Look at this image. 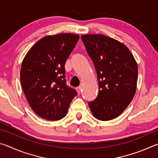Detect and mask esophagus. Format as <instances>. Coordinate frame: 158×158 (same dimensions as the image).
<instances>
[{
	"label": "esophagus",
	"mask_w": 158,
	"mask_h": 158,
	"mask_svg": "<svg viewBox=\"0 0 158 158\" xmlns=\"http://www.w3.org/2000/svg\"><path fill=\"white\" fill-rule=\"evenodd\" d=\"M76 89H77V93H81V86L77 87Z\"/></svg>",
	"instance_id": "34e87169"
}]
</instances>
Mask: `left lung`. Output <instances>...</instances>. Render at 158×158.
<instances>
[{
    "label": "left lung",
    "instance_id": "left-lung-1",
    "mask_svg": "<svg viewBox=\"0 0 158 158\" xmlns=\"http://www.w3.org/2000/svg\"><path fill=\"white\" fill-rule=\"evenodd\" d=\"M97 73L99 93L89 106L95 118L109 121L124 111L135 96L138 66L129 49L100 34L81 36Z\"/></svg>",
    "mask_w": 158,
    "mask_h": 158
}]
</instances>
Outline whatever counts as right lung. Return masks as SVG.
<instances>
[{
	"label": "right lung",
	"instance_id": "1",
	"mask_svg": "<svg viewBox=\"0 0 158 158\" xmlns=\"http://www.w3.org/2000/svg\"><path fill=\"white\" fill-rule=\"evenodd\" d=\"M79 35L60 33L42 37L32 47L21 64L20 80L26 99L42 118L65 117L77 93L66 85L65 63Z\"/></svg>",
	"mask_w": 158,
	"mask_h": 158
}]
</instances>
